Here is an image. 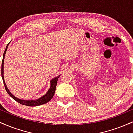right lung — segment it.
I'll return each mask as SVG.
<instances>
[{"instance_id":"right-lung-1","label":"right lung","mask_w":133,"mask_h":133,"mask_svg":"<svg viewBox=\"0 0 133 133\" xmlns=\"http://www.w3.org/2000/svg\"><path fill=\"white\" fill-rule=\"evenodd\" d=\"M9 44H7V45L6 46L5 50L4 51V54H3V59H2V69H1V74H2V77L3 79V82H4V86H5V90L7 91V92L8 93L9 95L12 97V98L14 99L15 101H16L17 102L21 104L22 105H25V106H40V105L44 104H45L47 103H48L50 100L53 97V96L54 95L55 93V91H56V85H57V82L58 81V79L59 77H60V75L59 76H57L55 78L52 79L51 81V86H50L49 89L48 90L46 94L45 95L42 96V97H40L38 99L36 100H23V99H21L17 98V97H15L12 94L11 92L9 91V90L7 88V86H6L5 83V81H4V57H5V54L6 53V51L7 49V47L9 46Z\"/></svg>"}]
</instances>
